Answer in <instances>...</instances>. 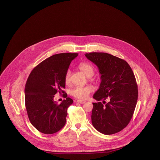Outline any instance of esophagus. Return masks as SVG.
I'll return each mask as SVG.
<instances>
[{"instance_id":"esophagus-1","label":"esophagus","mask_w":160,"mask_h":160,"mask_svg":"<svg viewBox=\"0 0 160 160\" xmlns=\"http://www.w3.org/2000/svg\"><path fill=\"white\" fill-rule=\"evenodd\" d=\"M77 102H78V103H80V104H84L85 102H86V101H84V100H77Z\"/></svg>"}]
</instances>
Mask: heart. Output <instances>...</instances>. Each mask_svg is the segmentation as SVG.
Returning <instances> with one entry per match:
<instances>
[{
	"label": "heart",
	"instance_id": "1",
	"mask_svg": "<svg viewBox=\"0 0 160 160\" xmlns=\"http://www.w3.org/2000/svg\"><path fill=\"white\" fill-rule=\"evenodd\" d=\"M79 68L80 70L88 77H91L93 75L95 72V69L93 66L92 64L87 62H83L79 65ZM70 75L71 72L70 70H68L65 73V82L66 84H69L70 82ZM93 91V88L91 86H85V87H77L71 90L72 96L80 99H85L88 98L89 95Z\"/></svg>",
	"mask_w": 160,
	"mask_h": 160
}]
</instances>
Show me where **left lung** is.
I'll return each mask as SVG.
<instances>
[{"instance_id": "8db88e82", "label": "left lung", "mask_w": 160, "mask_h": 160, "mask_svg": "<svg viewBox=\"0 0 160 160\" xmlns=\"http://www.w3.org/2000/svg\"><path fill=\"white\" fill-rule=\"evenodd\" d=\"M85 56L98 66L101 79L93 95L99 102L93 103L92 124L103 134L118 133L128 124L137 104L138 87L133 72L126 61L108 53L90 52Z\"/></svg>"}]
</instances>
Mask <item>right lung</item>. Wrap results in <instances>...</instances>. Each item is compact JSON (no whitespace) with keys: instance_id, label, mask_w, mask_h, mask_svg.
I'll use <instances>...</instances> for the list:
<instances>
[{"instance_id":"add662e5","label":"right lung","mask_w":160,"mask_h":160,"mask_svg":"<svg viewBox=\"0 0 160 160\" xmlns=\"http://www.w3.org/2000/svg\"><path fill=\"white\" fill-rule=\"evenodd\" d=\"M78 53L53 55L38 64L30 73L25 88V101L29 120L38 131L53 134L66 122L67 109L73 100L67 98L61 104L53 101L58 92L67 95L65 76L72 61Z\"/></svg>"}]
</instances>
